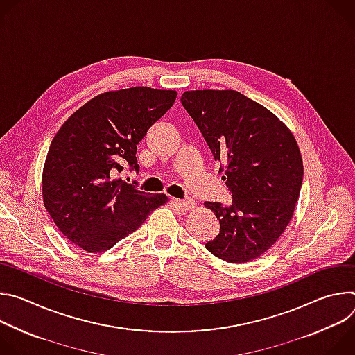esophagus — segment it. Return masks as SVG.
<instances>
[{
    "label": "esophagus",
    "instance_id": "esophagus-1",
    "mask_svg": "<svg viewBox=\"0 0 355 355\" xmlns=\"http://www.w3.org/2000/svg\"><path fill=\"white\" fill-rule=\"evenodd\" d=\"M174 205L178 207L181 211H189L193 207V200L191 198L187 199H173Z\"/></svg>",
    "mask_w": 355,
    "mask_h": 355
}]
</instances>
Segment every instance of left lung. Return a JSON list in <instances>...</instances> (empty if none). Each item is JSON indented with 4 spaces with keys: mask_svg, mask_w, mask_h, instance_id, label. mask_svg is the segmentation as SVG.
Here are the masks:
<instances>
[{
    "mask_svg": "<svg viewBox=\"0 0 355 355\" xmlns=\"http://www.w3.org/2000/svg\"><path fill=\"white\" fill-rule=\"evenodd\" d=\"M181 104L225 163L222 180L232 193L229 205L205 202L220 223L205 247L227 263L254 260L292 219L303 180L297 143L272 112L237 91H185Z\"/></svg>",
    "mask_w": 355,
    "mask_h": 355,
    "instance_id": "left-lung-1",
    "label": "left lung"
}]
</instances>
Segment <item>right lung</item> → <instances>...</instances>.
<instances>
[{
    "label": "right lung",
    "mask_w": 355,
    "mask_h": 355,
    "mask_svg": "<svg viewBox=\"0 0 355 355\" xmlns=\"http://www.w3.org/2000/svg\"><path fill=\"white\" fill-rule=\"evenodd\" d=\"M177 92L133 87L96 95L59 129L49 147L43 204L59 230L88 252L114 247L159 207L164 193H146L118 178L148 128L174 104Z\"/></svg>",
    "instance_id": "add662e5"
}]
</instances>
